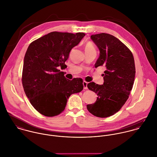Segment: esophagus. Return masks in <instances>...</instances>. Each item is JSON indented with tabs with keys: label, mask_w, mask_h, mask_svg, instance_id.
Returning a JSON list of instances; mask_svg holds the SVG:
<instances>
[{
	"label": "esophagus",
	"mask_w": 157,
	"mask_h": 157,
	"mask_svg": "<svg viewBox=\"0 0 157 157\" xmlns=\"http://www.w3.org/2000/svg\"><path fill=\"white\" fill-rule=\"evenodd\" d=\"M83 88H84V89H85V90H86V89H88V87H87V85H88V83H87L86 82H85V81H83Z\"/></svg>",
	"instance_id": "1"
}]
</instances>
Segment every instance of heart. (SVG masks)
Wrapping results in <instances>:
<instances>
[{
    "mask_svg": "<svg viewBox=\"0 0 157 157\" xmlns=\"http://www.w3.org/2000/svg\"><path fill=\"white\" fill-rule=\"evenodd\" d=\"M85 50L86 51H95V48L94 45H93L91 42H87L85 46Z\"/></svg>",
    "mask_w": 157,
    "mask_h": 157,
    "instance_id": "heart-1",
    "label": "heart"
}]
</instances>
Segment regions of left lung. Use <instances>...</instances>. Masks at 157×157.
Returning a JSON list of instances; mask_svg holds the SVG:
<instances>
[{
    "label": "left lung",
    "instance_id": "obj_1",
    "mask_svg": "<svg viewBox=\"0 0 157 157\" xmlns=\"http://www.w3.org/2000/svg\"><path fill=\"white\" fill-rule=\"evenodd\" d=\"M90 38L100 51L95 67L104 66L106 70L102 74V85L88 84V89L98 97L94 103L86 107L96 117H108L118 112L129 98L134 83V59L130 49L112 35L100 33Z\"/></svg>",
    "mask_w": 157,
    "mask_h": 157
}]
</instances>
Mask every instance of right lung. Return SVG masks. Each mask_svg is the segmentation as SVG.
I'll use <instances>...</instances> for the list:
<instances>
[{"label": "right lung", "mask_w": 157, "mask_h": 157, "mask_svg": "<svg viewBox=\"0 0 157 157\" xmlns=\"http://www.w3.org/2000/svg\"><path fill=\"white\" fill-rule=\"evenodd\" d=\"M85 36L54 31L29 45L24 57L23 87L32 106L41 114H60L70 95L83 89L82 78L68 80L57 68L65 67L71 50Z\"/></svg>", "instance_id": "right-lung-1"}]
</instances>
